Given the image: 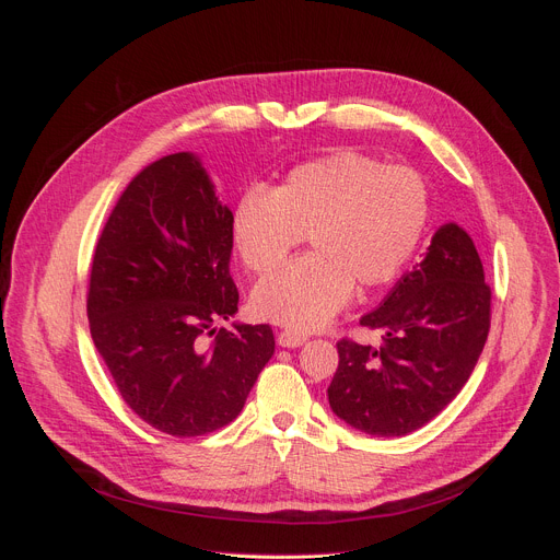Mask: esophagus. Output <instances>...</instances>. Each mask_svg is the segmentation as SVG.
<instances>
[{"label": "esophagus", "instance_id": "obj_1", "mask_svg": "<svg viewBox=\"0 0 560 560\" xmlns=\"http://www.w3.org/2000/svg\"><path fill=\"white\" fill-rule=\"evenodd\" d=\"M306 334H302V331H292V329H283V331H279V336H277V342L281 345V347H300V345H304L306 342Z\"/></svg>", "mask_w": 560, "mask_h": 560}]
</instances>
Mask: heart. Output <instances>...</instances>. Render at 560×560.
<instances>
[{
	"mask_svg": "<svg viewBox=\"0 0 560 560\" xmlns=\"http://www.w3.org/2000/svg\"><path fill=\"white\" fill-rule=\"evenodd\" d=\"M429 211L418 170L342 150L290 167L270 190L247 188L231 206L229 241L243 268L265 277L306 238L313 254L262 281L254 308L311 331L345 306L351 288L374 290L406 268Z\"/></svg>",
	"mask_w": 560,
	"mask_h": 560,
	"instance_id": "heart-1",
	"label": "heart"
}]
</instances>
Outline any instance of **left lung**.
Here are the masks:
<instances>
[{"mask_svg": "<svg viewBox=\"0 0 560 560\" xmlns=\"http://www.w3.org/2000/svg\"><path fill=\"white\" fill-rule=\"evenodd\" d=\"M492 292L472 238L440 226L422 262L406 272L361 325L381 347L338 340L329 386L334 413L378 438L431 422L467 384L490 331Z\"/></svg>", "mask_w": 560, "mask_h": 560, "instance_id": "left-lung-1", "label": "left lung"}]
</instances>
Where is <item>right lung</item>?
Instances as JSON below:
<instances>
[{
    "mask_svg": "<svg viewBox=\"0 0 560 560\" xmlns=\"http://www.w3.org/2000/svg\"><path fill=\"white\" fill-rule=\"evenodd\" d=\"M229 215L199 161L170 154L129 182L93 254V342L127 406L174 438L238 418L275 354L270 325L213 329L238 311Z\"/></svg>",
    "mask_w": 560,
    "mask_h": 560,
    "instance_id": "1",
    "label": "right lung"
}]
</instances>
